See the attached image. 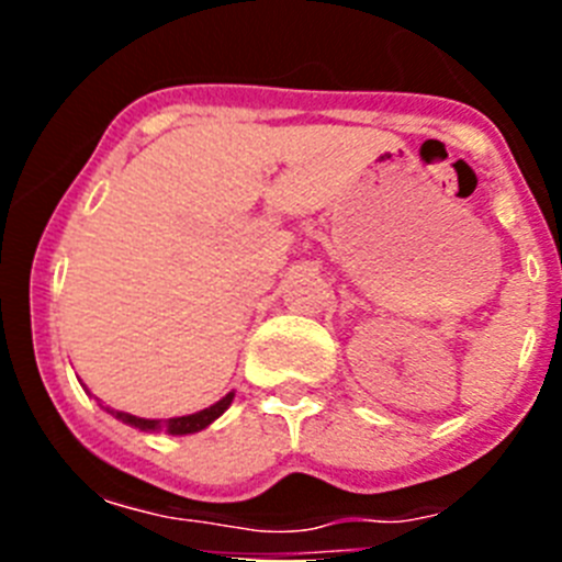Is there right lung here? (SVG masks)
I'll list each match as a JSON object with an SVG mask.
<instances>
[{
	"mask_svg": "<svg viewBox=\"0 0 562 562\" xmlns=\"http://www.w3.org/2000/svg\"><path fill=\"white\" fill-rule=\"evenodd\" d=\"M233 391L231 394L222 396L216 405H211V408L205 411H196V414H188V416H173V419H143V416H132V414H123V411H112V408H101L109 411V414L114 416V419H121L123 425H132V428H140L146 430V434H154V430H166V434L171 436H188V434H200V430H205L211 422L220 419L222 414H225L227 408H231L233 402Z\"/></svg>",
	"mask_w": 562,
	"mask_h": 562,
	"instance_id": "1",
	"label": "right lung"
}]
</instances>
